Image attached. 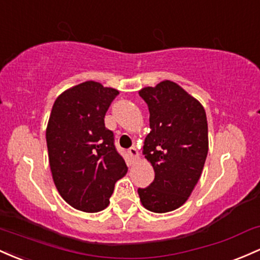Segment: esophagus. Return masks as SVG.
Returning a JSON list of instances; mask_svg holds the SVG:
<instances>
[{
    "instance_id": "34e87169",
    "label": "esophagus",
    "mask_w": 260,
    "mask_h": 260,
    "mask_svg": "<svg viewBox=\"0 0 260 260\" xmlns=\"http://www.w3.org/2000/svg\"><path fill=\"white\" fill-rule=\"evenodd\" d=\"M128 155L131 156V159L138 158V150H137L135 147H131L129 149H128Z\"/></svg>"
}]
</instances>
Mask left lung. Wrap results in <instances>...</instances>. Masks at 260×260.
I'll use <instances>...</instances> for the list:
<instances>
[{
  "mask_svg": "<svg viewBox=\"0 0 260 260\" xmlns=\"http://www.w3.org/2000/svg\"><path fill=\"white\" fill-rule=\"evenodd\" d=\"M139 96L150 115L143 153L155 173L149 186L138 189L139 199L152 212H169L185 204L201 176L209 152L206 112L169 80L142 88Z\"/></svg>",
  "mask_w": 260,
  "mask_h": 260,
  "instance_id": "left-lung-1",
  "label": "left lung"
}]
</instances>
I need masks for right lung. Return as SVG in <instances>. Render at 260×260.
I'll use <instances>...</instances> for the list:
<instances>
[{"label": "right lung", "instance_id": "right-lung-1", "mask_svg": "<svg viewBox=\"0 0 260 260\" xmlns=\"http://www.w3.org/2000/svg\"><path fill=\"white\" fill-rule=\"evenodd\" d=\"M118 91L86 81L54 102L47 127V147L54 184L74 209H106L115 182L128 168L117 152L105 115Z\"/></svg>", "mask_w": 260, "mask_h": 260}]
</instances>
